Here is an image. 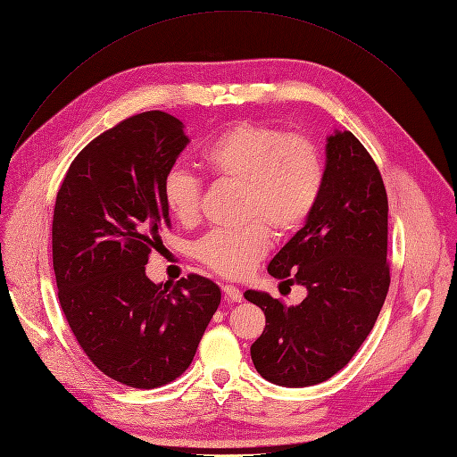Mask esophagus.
<instances>
[{
    "label": "esophagus",
    "instance_id": "34e87169",
    "mask_svg": "<svg viewBox=\"0 0 457 457\" xmlns=\"http://www.w3.org/2000/svg\"><path fill=\"white\" fill-rule=\"evenodd\" d=\"M222 292H224V295H226L231 303H242V294H240L238 287H235V286H231V284H224V286H222Z\"/></svg>",
    "mask_w": 457,
    "mask_h": 457
}]
</instances>
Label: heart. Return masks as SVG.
<instances>
[{
    "label": "heart",
    "instance_id": "1",
    "mask_svg": "<svg viewBox=\"0 0 457 457\" xmlns=\"http://www.w3.org/2000/svg\"><path fill=\"white\" fill-rule=\"evenodd\" d=\"M204 168L219 179L240 184L244 228L215 229L195 244V255L213 271L237 278L250 273L270 250V230L295 233L312 215L324 186L317 147L301 135L255 121H237L200 153ZM202 184L182 168H171L162 180L168 213L191 224L200 212Z\"/></svg>",
    "mask_w": 457,
    "mask_h": 457
}]
</instances>
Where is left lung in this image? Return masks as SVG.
<instances>
[{
	"label": "left lung",
	"mask_w": 457,
	"mask_h": 457,
	"mask_svg": "<svg viewBox=\"0 0 457 457\" xmlns=\"http://www.w3.org/2000/svg\"><path fill=\"white\" fill-rule=\"evenodd\" d=\"M388 198L364 145L350 131L326 137L324 186L315 210L268 264L280 284L308 295L286 306L266 292L244 297L266 315L252 345L261 376L278 386L319 385L345 368L364 343L385 304L390 270Z\"/></svg>",
	"instance_id": "left-lung-1"
}]
</instances>
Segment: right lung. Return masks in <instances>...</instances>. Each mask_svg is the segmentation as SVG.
Masks as SVG:
<instances>
[{"label": "right lung", "instance_id": "add662e5", "mask_svg": "<svg viewBox=\"0 0 457 457\" xmlns=\"http://www.w3.org/2000/svg\"><path fill=\"white\" fill-rule=\"evenodd\" d=\"M187 144L179 118L135 114L79 151L56 196L62 310L95 366L133 388L182 376L220 304V287L205 277L154 284L145 275L160 229L170 226L162 180Z\"/></svg>", "mask_w": 457, "mask_h": 457}]
</instances>
